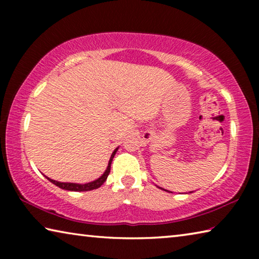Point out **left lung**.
Returning a JSON list of instances; mask_svg holds the SVG:
<instances>
[{
	"mask_svg": "<svg viewBox=\"0 0 259 259\" xmlns=\"http://www.w3.org/2000/svg\"><path fill=\"white\" fill-rule=\"evenodd\" d=\"M164 191H165V190H164ZM166 192H168V191H166Z\"/></svg>",
	"mask_w": 259,
	"mask_h": 259,
	"instance_id": "1",
	"label": "left lung"
}]
</instances>
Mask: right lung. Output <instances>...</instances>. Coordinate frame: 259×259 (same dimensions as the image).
<instances>
[{
	"mask_svg": "<svg viewBox=\"0 0 259 259\" xmlns=\"http://www.w3.org/2000/svg\"><path fill=\"white\" fill-rule=\"evenodd\" d=\"M116 151H117V148L112 153L111 159H109V162H108V166H107L106 171H105L103 176H100V177L97 179V181H94V182L88 183V184H74V183H60V182L54 181V179H50V178H48V177H47V178L49 179V181H50L52 184H55L56 186L63 188V190L74 191V192H85V191L96 190V188L100 187L105 182H106V179H107L108 175H109V171H111V163H112L113 157H114V155H115Z\"/></svg>",
	"mask_w": 259,
	"mask_h": 259,
	"instance_id": "add662e5",
	"label": "right lung"
}]
</instances>
